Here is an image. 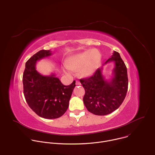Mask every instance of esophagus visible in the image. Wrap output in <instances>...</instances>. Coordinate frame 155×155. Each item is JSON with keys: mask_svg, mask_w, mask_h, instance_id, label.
<instances>
[{"mask_svg": "<svg viewBox=\"0 0 155 155\" xmlns=\"http://www.w3.org/2000/svg\"><path fill=\"white\" fill-rule=\"evenodd\" d=\"M80 84H81L80 82L79 81L77 80V81H76V85H80Z\"/></svg>", "mask_w": 155, "mask_h": 155, "instance_id": "1", "label": "esophagus"}]
</instances>
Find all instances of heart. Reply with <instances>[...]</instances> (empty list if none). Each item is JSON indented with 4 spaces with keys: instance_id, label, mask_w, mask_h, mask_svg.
Here are the masks:
<instances>
[{
    "instance_id": "heart-1",
    "label": "heart",
    "mask_w": 155,
    "mask_h": 155,
    "mask_svg": "<svg viewBox=\"0 0 155 155\" xmlns=\"http://www.w3.org/2000/svg\"><path fill=\"white\" fill-rule=\"evenodd\" d=\"M101 59V53L97 50H87L69 58L67 62V67L72 70H79L81 75L89 77L97 69ZM65 72L68 71L65 70Z\"/></svg>"
}]
</instances>
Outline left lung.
Here are the masks:
<instances>
[{
    "instance_id": "obj_1",
    "label": "left lung",
    "mask_w": 155,
    "mask_h": 155,
    "mask_svg": "<svg viewBox=\"0 0 155 155\" xmlns=\"http://www.w3.org/2000/svg\"><path fill=\"white\" fill-rule=\"evenodd\" d=\"M110 62H115V67L110 80L102 75V66L91 77L80 80L85 90L84 104L88 111L96 115H106L115 111L123 103L127 91V68L118 52L114 51L104 65Z\"/></svg>"
}]
</instances>
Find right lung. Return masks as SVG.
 <instances>
[{"mask_svg": "<svg viewBox=\"0 0 155 155\" xmlns=\"http://www.w3.org/2000/svg\"><path fill=\"white\" fill-rule=\"evenodd\" d=\"M52 54L50 50H40L26 62L23 76V92L26 101L39 117L55 119L64 114L75 86L74 80L70 85L62 84L54 74L45 76L36 70L38 61Z\"/></svg>", "mask_w": 155, "mask_h": 155, "instance_id": "right-lung-1", "label": "right lung"}]
</instances>
